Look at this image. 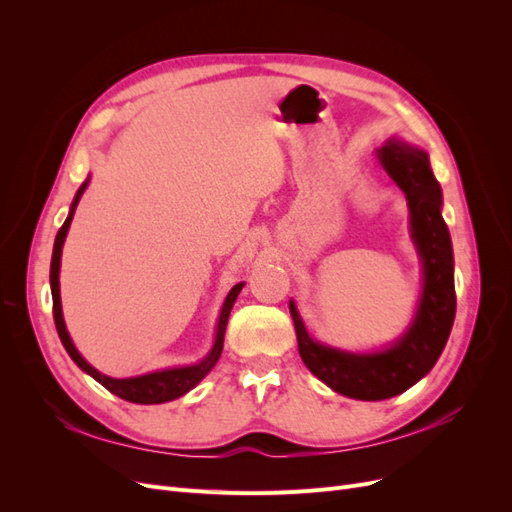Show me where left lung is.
<instances>
[{"label":"left lung","mask_w":512,"mask_h":512,"mask_svg":"<svg viewBox=\"0 0 512 512\" xmlns=\"http://www.w3.org/2000/svg\"><path fill=\"white\" fill-rule=\"evenodd\" d=\"M380 164L406 194L412 239L423 258V297L408 333L374 354H350L314 342L290 303L301 359L316 378L346 397L378 401L410 389L436 365L455 320L453 245L442 220V190L423 149L393 138L378 149Z\"/></svg>","instance_id":"1"}]
</instances>
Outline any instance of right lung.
Listing matches in <instances>:
<instances>
[{
    "mask_svg": "<svg viewBox=\"0 0 512 512\" xmlns=\"http://www.w3.org/2000/svg\"><path fill=\"white\" fill-rule=\"evenodd\" d=\"M87 188V183L81 185V190L76 192L74 196V203L72 209L68 213V218L64 222V226L59 228L57 237H55V245H53V258H51V292H53V318H55V327L59 333L61 344L68 350V354L72 356V361L79 365L83 371L98 380L104 389L111 391L113 395L132 401V404H164V401L170 399H177L181 395L188 393L190 389L203 380L209 371L213 369V365L218 363L220 354H222V346H224V331H226V322L230 316V309L237 301V294L241 292L243 284H237L228 292V297L224 301L222 307V314H220V322H218V335H215V344L213 350L205 356L203 361L198 365L192 367H177V369H166V371H156V374H147V376H138V378H126V380H117V378H108L104 374H100L98 369L91 367L83 356L79 354V350L74 348L72 339L66 331V324H64V316H61V301H59V262H61V247H64L66 235H68V228L72 222V215L76 209V203H79V198L83 194V190Z\"/></svg>",
    "mask_w": 512,
    "mask_h": 512,
    "instance_id": "1",
    "label": "right lung"
}]
</instances>
